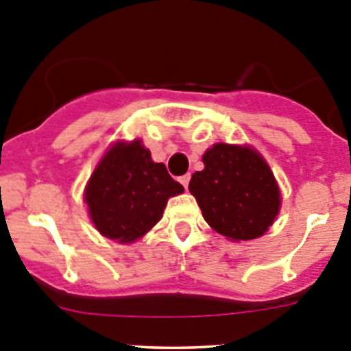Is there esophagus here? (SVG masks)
<instances>
[{
	"mask_svg": "<svg viewBox=\"0 0 351 351\" xmlns=\"http://www.w3.org/2000/svg\"><path fill=\"white\" fill-rule=\"evenodd\" d=\"M178 180H180V183H182V185L186 189V186H189V182H191V175H183V176H180Z\"/></svg>",
	"mask_w": 351,
	"mask_h": 351,
	"instance_id": "esophagus-1",
	"label": "esophagus"
}]
</instances>
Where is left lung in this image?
<instances>
[{
    "label": "left lung",
    "mask_w": 351,
    "mask_h": 351,
    "mask_svg": "<svg viewBox=\"0 0 351 351\" xmlns=\"http://www.w3.org/2000/svg\"><path fill=\"white\" fill-rule=\"evenodd\" d=\"M204 169L189 191L204 220L232 241L263 235L280 208V192L263 157L250 147L216 143L202 156Z\"/></svg>",
    "instance_id": "obj_1"
}]
</instances>
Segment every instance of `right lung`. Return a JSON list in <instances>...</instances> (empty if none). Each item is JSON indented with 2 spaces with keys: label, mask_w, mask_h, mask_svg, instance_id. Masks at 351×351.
Instances as JSON below:
<instances>
[{
  "label": "right lung",
  "mask_w": 351,
  "mask_h": 351,
  "mask_svg": "<svg viewBox=\"0 0 351 351\" xmlns=\"http://www.w3.org/2000/svg\"><path fill=\"white\" fill-rule=\"evenodd\" d=\"M183 186L162 162H154L140 140L116 143L104 156L86 185L84 199L101 235L133 242L160 220L171 195Z\"/></svg>",
  "instance_id": "1"
}]
</instances>
